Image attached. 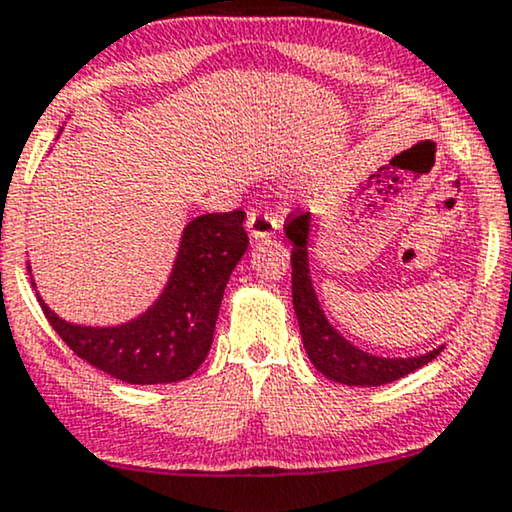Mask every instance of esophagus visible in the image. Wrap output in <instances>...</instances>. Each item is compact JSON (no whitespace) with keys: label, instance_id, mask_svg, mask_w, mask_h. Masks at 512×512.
Wrapping results in <instances>:
<instances>
[{"label":"esophagus","instance_id":"1","mask_svg":"<svg viewBox=\"0 0 512 512\" xmlns=\"http://www.w3.org/2000/svg\"><path fill=\"white\" fill-rule=\"evenodd\" d=\"M246 230H249L251 239H268L273 237L277 230H280V218L273 216L268 211H251L249 223H246Z\"/></svg>","mask_w":512,"mask_h":512}]
</instances>
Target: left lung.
I'll return each mask as SVG.
<instances>
[{
	"label": "left lung",
	"instance_id": "obj_1",
	"mask_svg": "<svg viewBox=\"0 0 512 512\" xmlns=\"http://www.w3.org/2000/svg\"><path fill=\"white\" fill-rule=\"evenodd\" d=\"M285 235L294 244L292 249V301L299 320L304 349L320 375L327 380L349 384V387H380L401 380L408 372L422 368L437 358L444 344L437 349L408 358H384L363 351L334 327L320 306L308 266V239H311V213L296 216L287 223Z\"/></svg>",
	"mask_w": 512,
	"mask_h": 512
}]
</instances>
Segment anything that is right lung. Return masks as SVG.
Here are the masks:
<instances>
[{
    "mask_svg": "<svg viewBox=\"0 0 512 512\" xmlns=\"http://www.w3.org/2000/svg\"><path fill=\"white\" fill-rule=\"evenodd\" d=\"M244 218V211H232L189 220L163 292L121 325L68 323L40 294L37 301L75 356L106 375L128 384L187 380L211 351L227 280L249 246Z\"/></svg>",
    "mask_w": 512,
    "mask_h": 512,
    "instance_id": "obj_1",
    "label": "right lung"
}]
</instances>
